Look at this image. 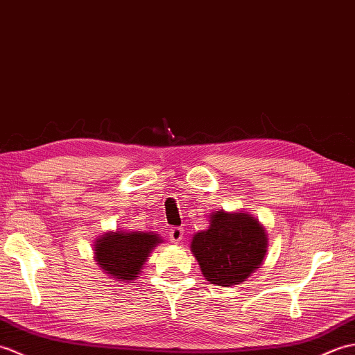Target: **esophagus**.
I'll return each mask as SVG.
<instances>
[{
	"label": "esophagus",
	"mask_w": 355,
	"mask_h": 355,
	"mask_svg": "<svg viewBox=\"0 0 355 355\" xmlns=\"http://www.w3.org/2000/svg\"><path fill=\"white\" fill-rule=\"evenodd\" d=\"M168 237L173 243H179L184 239V230L180 226H173L168 230Z\"/></svg>",
	"instance_id": "34e87169"
}]
</instances>
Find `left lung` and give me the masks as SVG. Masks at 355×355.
<instances>
[{"label": "left lung", "instance_id": "obj_1", "mask_svg": "<svg viewBox=\"0 0 355 355\" xmlns=\"http://www.w3.org/2000/svg\"><path fill=\"white\" fill-rule=\"evenodd\" d=\"M266 250L264 227L244 212L216 211L208 231L198 232L191 241L203 277L222 287L240 284L250 277L263 263Z\"/></svg>", "mask_w": 355, "mask_h": 355}]
</instances>
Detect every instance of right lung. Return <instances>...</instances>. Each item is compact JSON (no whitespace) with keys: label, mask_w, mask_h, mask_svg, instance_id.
<instances>
[{"label":"right lung","mask_w":355,"mask_h":355,"mask_svg":"<svg viewBox=\"0 0 355 355\" xmlns=\"http://www.w3.org/2000/svg\"><path fill=\"white\" fill-rule=\"evenodd\" d=\"M161 243L150 232H111L96 244V261L116 279H135L150 250Z\"/></svg>","instance_id":"right-lung-1"}]
</instances>
